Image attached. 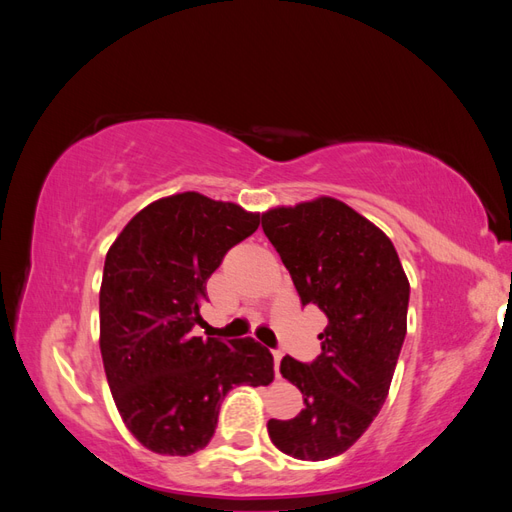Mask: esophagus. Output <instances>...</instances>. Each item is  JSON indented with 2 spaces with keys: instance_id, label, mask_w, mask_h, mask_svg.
<instances>
[{
  "instance_id": "1",
  "label": "esophagus",
  "mask_w": 512,
  "mask_h": 512,
  "mask_svg": "<svg viewBox=\"0 0 512 512\" xmlns=\"http://www.w3.org/2000/svg\"><path fill=\"white\" fill-rule=\"evenodd\" d=\"M284 352L282 350H273V363H275V371H280V361H282Z\"/></svg>"
}]
</instances>
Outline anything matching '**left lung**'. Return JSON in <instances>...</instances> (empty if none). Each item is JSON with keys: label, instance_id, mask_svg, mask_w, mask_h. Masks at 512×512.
Returning a JSON list of instances; mask_svg holds the SVG:
<instances>
[{"label": "left lung", "instance_id": "left-lung-1", "mask_svg": "<svg viewBox=\"0 0 512 512\" xmlns=\"http://www.w3.org/2000/svg\"><path fill=\"white\" fill-rule=\"evenodd\" d=\"M262 230L301 305L329 318L314 361L282 359L303 410L290 421L271 418L269 438L294 459L324 461L348 451L384 406L406 339L410 284L391 239L335 198L267 211Z\"/></svg>", "mask_w": 512, "mask_h": 512}]
</instances>
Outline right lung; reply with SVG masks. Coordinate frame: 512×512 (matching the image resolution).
<instances>
[{
  "instance_id": "obj_1",
  "label": "right lung",
  "mask_w": 512,
  "mask_h": 512,
  "mask_svg": "<svg viewBox=\"0 0 512 512\" xmlns=\"http://www.w3.org/2000/svg\"><path fill=\"white\" fill-rule=\"evenodd\" d=\"M258 213L203 194L156 200L121 230L104 260L100 350L132 436L160 455L205 448L232 386L273 382L256 339L194 337L207 280L230 247L254 235Z\"/></svg>"
}]
</instances>
